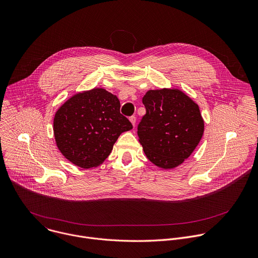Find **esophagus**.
Wrapping results in <instances>:
<instances>
[{"mask_svg": "<svg viewBox=\"0 0 258 258\" xmlns=\"http://www.w3.org/2000/svg\"><path fill=\"white\" fill-rule=\"evenodd\" d=\"M130 121H131L132 124L135 126V125H136V121H137L136 116H131V117H130Z\"/></svg>", "mask_w": 258, "mask_h": 258, "instance_id": "obj_1", "label": "esophagus"}]
</instances>
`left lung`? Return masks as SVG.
<instances>
[{
	"label": "left lung",
	"instance_id": "left-lung-1",
	"mask_svg": "<svg viewBox=\"0 0 258 258\" xmlns=\"http://www.w3.org/2000/svg\"><path fill=\"white\" fill-rule=\"evenodd\" d=\"M138 136L147 158L163 169L175 168L199 145L205 130L199 105L178 89L149 90Z\"/></svg>",
	"mask_w": 258,
	"mask_h": 258
}]
</instances>
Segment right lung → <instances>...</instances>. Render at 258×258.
<instances>
[{
	"mask_svg": "<svg viewBox=\"0 0 258 258\" xmlns=\"http://www.w3.org/2000/svg\"><path fill=\"white\" fill-rule=\"evenodd\" d=\"M119 109L118 98L102 88L74 95L54 115L53 134L58 150L81 168L99 166L120 134L133 128Z\"/></svg>",
	"mask_w": 258,
	"mask_h": 258,
	"instance_id": "obj_1",
	"label": "right lung"
}]
</instances>
